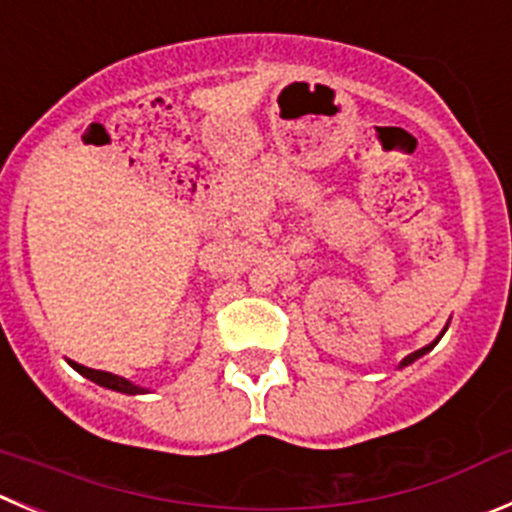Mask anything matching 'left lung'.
Wrapping results in <instances>:
<instances>
[{
	"mask_svg": "<svg viewBox=\"0 0 512 512\" xmlns=\"http://www.w3.org/2000/svg\"><path fill=\"white\" fill-rule=\"evenodd\" d=\"M432 346H437V341H434V343H429V346H424V348H422V351H417V353H412V356H407V358H404V361H401V366H407V364H412L414 358H419V356H422V353H427V351H429V348H432Z\"/></svg>",
	"mask_w": 512,
	"mask_h": 512,
	"instance_id": "8db88e82",
	"label": "left lung"
}]
</instances>
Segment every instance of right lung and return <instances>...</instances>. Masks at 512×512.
Returning a JSON list of instances; mask_svg holds the SVG:
<instances>
[{"instance_id": "1", "label": "right lung", "mask_w": 512, "mask_h": 512, "mask_svg": "<svg viewBox=\"0 0 512 512\" xmlns=\"http://www.w3.org/2000/svg\"><path fill=\"white\" fill-rule=\"evenodd\" d=\"M70 366H73L78 374H83L85 379L95 381V384L105 386V389H113V391H121V394H143L141 386L131 384V381H126L123 376H116V374H108V371H95V369H88V366L83 364H75V361H70Z\"/></svg>"}]
</instances>
